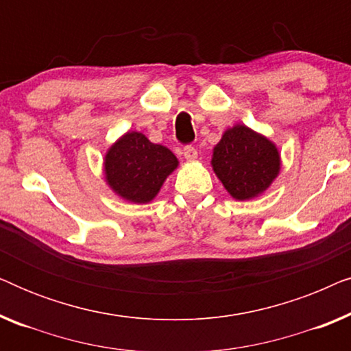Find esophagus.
I'll use <instances>...</instances> for the list:
<instances>
[{
	"mask_svg": "<svg viewBox=\"0 0 351 351\" xmlns=\"http://www.w3.org/2000/svg\"><path fill=\"white\" fill-rule=\"evenodd\" d=\"M184 156H185V160L193 161V160H196V158H198V152H196V148L193 145H186L184 148Z\"/></svg>",
	"mask_w": 351,
	"mask_h": 351,
	"instance_id": "1",
	"label": "esophagus"
}]
</instances>
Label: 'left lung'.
<instances>
[{"label": "left lung", "mask_w": 351, "mask_h": 351, "mask_svg": "<svg viewBox=\"0 0 351 351\" xmlns=\"http://www.w3.org/2000/svg\"><path fill=\"white\" fill-rule=\"evenodd\" d=\"M210 165L225 190L238 201L262 195L281 169L275 143L244 124L223 132L214 147Z\"/></svg>", "instance_id": "1"}]
</instances>
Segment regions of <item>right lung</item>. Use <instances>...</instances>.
Masks as SVG:
<instances>
[{"label": "right lung", "instance_id": "obj_1", "mask_svg": "<svg viewBox=\"0 0 351 351\" xmlns=\"http://www.w3.org/2000/svg\"><path fill=\"white\" fill-rule=\"evenodd\" d=\"M179 161L169 148L152 143L142 132H126L108 148L105 180L114 193L136 204L155 198Z\"/></svg>", "mask_w": 351, "mask_h": 351}]
</instances>
